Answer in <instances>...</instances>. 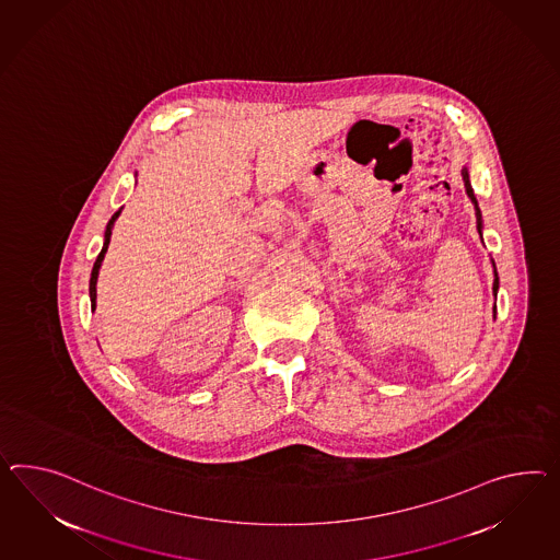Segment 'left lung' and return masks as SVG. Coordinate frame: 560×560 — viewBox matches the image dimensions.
<instances>
[{"instance_id":"left-lung-1","label":"left lung","mask_w":560,"mask_h":560,"mask_svg":"<svg viewBox=\"0 0 560 560\" xmlns=\"http://www.w3.org/2000/svg\"><path fill=\"white\" fill-rule=\"evenodd\" d=\"M463 180H465V188H467V195H469V199L475 202V209H477V217H479V230H481V213H479V207H477V201H475L474 187H471V183H469V174L467 171L463 168ZM498 284H500V280H498V272H495V282H493V292H498Z\"/></svg>"}]
</instances>
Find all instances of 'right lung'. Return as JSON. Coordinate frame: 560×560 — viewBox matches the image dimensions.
I'll return each instance as SVG.
<instances>
[{"label":"right lung","instance_id":"obj_1","mask_svg":"<svg viewBox=\"0 0 560 560\" xmlns=\"http://www.w3.org/2000/svg\"><path fill=\"white\" fill-rule=\"evenodd\" d=\"M121 211H117L112 219H109V223H107V231H105V244L101 247L100 256L95 259V264H93V272H91V282H89V294H91V308H95V299H97V290H95V284H97V276H100L101 261L105 258V252H107V245H109V240H112V228H114V221L119 217Z\"/></svg>","mask_w":560,"mask_h":560}]
</instances>
